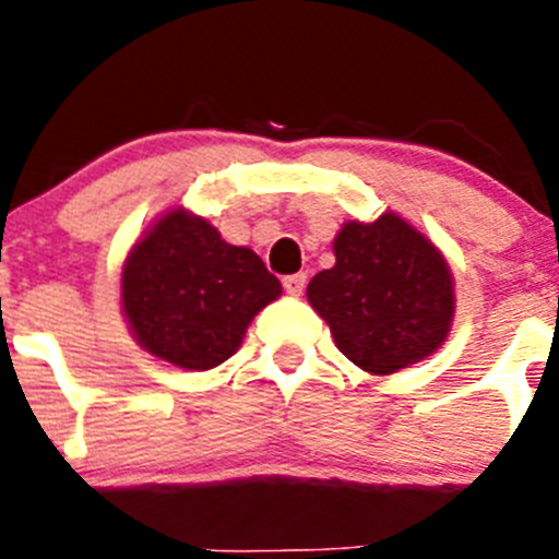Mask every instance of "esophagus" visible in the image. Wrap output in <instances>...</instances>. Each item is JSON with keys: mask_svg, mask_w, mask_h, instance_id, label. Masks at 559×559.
Wrapping results in <instances>:
<instances>
[{"mask_svg": "<svg viewBox=\"0 0 559 559\" xmlns=\"http://www.w3.org/2000/svg\"><path fill=\"white\" fill-rule=\"evenodd\" d=\"M282 285H285V293L287 296H301L304 287H307V274H290V277L282 280Z\"/></svg>", "mask_w": 559, "mask_h": 559, "instance_id": "1", "label": "esophagus"}]
</instances>
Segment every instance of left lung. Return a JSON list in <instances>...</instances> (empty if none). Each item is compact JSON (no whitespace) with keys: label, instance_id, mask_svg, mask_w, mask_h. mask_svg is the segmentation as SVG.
<instances>
[{"label":"left lung","instance_id":"obj_1","mask_svg":"<svg viewBox=\"0 0 559 559\" xmlns=\"http://www.w3.org/2000/svg\"><path fill=\"white\" fill-rule=\"evenodd\" d=\"M334 258L307 285V301L342 356L369 374H394L443 347L456 312L454 274L416 225L396 212L347 219Z\"/></svg>","mask_w":559,"mask_h":559}]
</instances>
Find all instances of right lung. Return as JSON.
Here are the masks:
<instances>
[{
	"mask_svg": "<svg viewBox=\"0 0 559 559\" xmlns=\"http://www.w3.org/2000/svg\"><path fill=\"white\" fill-rule=\"evenodd\" d=\"M280 296V280L250 247L228 245L185 206L159 214L121 266V314L132 340L190 372L228 361L252 318Z\"/></svg>",
	"mask_w": 559,
	"mask_h": 559,
	"instance_id": "add662e5",
	"label": "right lung"
}]
</instances>
